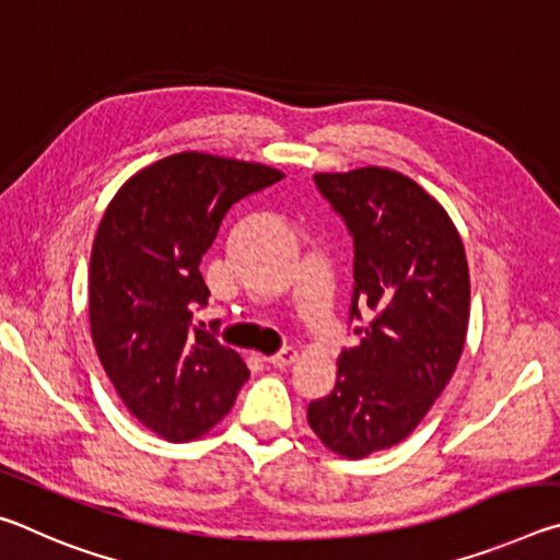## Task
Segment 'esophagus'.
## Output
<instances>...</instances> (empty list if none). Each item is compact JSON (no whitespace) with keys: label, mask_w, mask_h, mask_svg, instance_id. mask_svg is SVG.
<instances>
[{"label":"esophagus","mask_w":560,"mask_h":560,"mask_svg":"<svg viewBox=\"0 0 560 560\" xmlns=\"http://www.w3.org/2000/svg\"><path fill=\"white\" fill-rule=\"evenodd\" d=\"M293 360H296V350L293 348H283V350H279L277 355H271V358H267V363L269 365H273V368H289Z\"/></svg>","instance_id":"34e87169"}]
</instances>
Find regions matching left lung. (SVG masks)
Segmentation results:
<instances>
[{"label":"left lung","mask_w":560,"mask_h":560,"mask_svg":"<svg viewBox=\"0 0 560 560\" xmlns=\"http://www.w3.org/2000/svg\"><path fill=\"white\" fill-rule=\"evenodd\" d=\"M316 185L353 234L350 316L371 324L338 355L308 424L326 450L363 459L400 444L450 383L467 340V254L447 210L397 170L316 173Z\"/></svg>","instance_id":"obj_1"}]
</instances>
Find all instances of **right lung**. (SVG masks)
<instances>
[{
    "label": "right lung",
    "mask_w": 560,
    "mask_h": 560,
    "mask_svg": "<svg viewBox=\"0 0 560 560\" xmlns=\"http://www.w3.org/2000/svg\"><path fill=\"white\" fill-rule=\"evenodd\" d=\"M281 177L261 163L185 150L130 175L103 212L89 273L91 338L122 405L158 438H202L249 377L236 350L192 326V311L210 299L200 261L230 207Z\"/></svg>",
    "instance_id": "right-lung-1"
}]
</instances>
